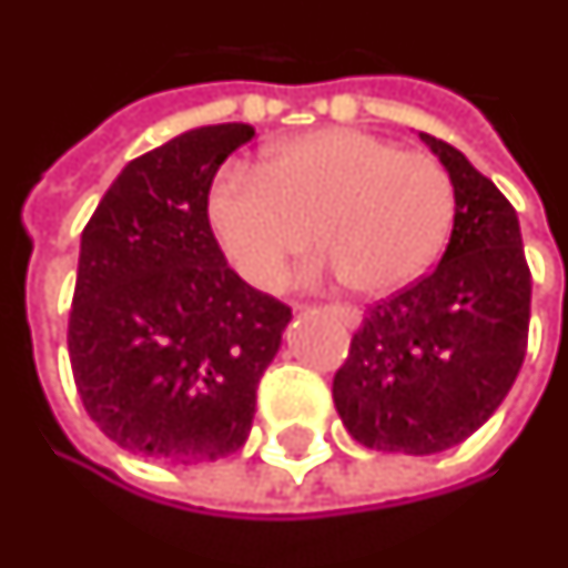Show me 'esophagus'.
I'll return each instance as SVG.
<instances>
[{"label":"esophagus","mask_w":568,"mask_h":568,"mask_svg":"<svg viewBox=\"0 0 568 568\" xmlns=\"http://www.w3.org/2000/svg\"><path fill=\"white\" fill-rule=\"evenodd\" d=\"M295 307H304V304H295ZM332 311L338 313L341 323L347 325V328H356V325L363 323V311L353 307V304H332Z\"/></svg>","instance_id":"1"}]
</instances>
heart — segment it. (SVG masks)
<instances>
[{"label": "heart", "instance_id": "b5f03b06", "mask_svg": "<svg viewBox=\"0 0 568 568\" xmlns=\"http://www.w3.org/2000/svg\"><path fill=\"white\" fill-rule=\"evenodd\" d=\"M205 217L230 267L255 288H280L320 224V243L332 248V267L347 285L387 295L439 257L455 184L430 153L368 132L320 129L273 146L264 169H221Z\"/></svg>", "mask_w": 568, "mask_h": 568}]
</instances>
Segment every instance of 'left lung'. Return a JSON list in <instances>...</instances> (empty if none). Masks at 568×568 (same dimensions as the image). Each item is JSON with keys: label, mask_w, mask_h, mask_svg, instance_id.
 <instances>
[{"label": "left lung", "mask_w": 568, "mask_h": 568, "mask_svg": "<svg viewBox=\"0 0 568 568\" xmlns=\"http://www.w3.org/2000/svg\"><path fill=\"white\" fill-rule=\"evenodd\" d=\"M422 141L455 184L449 245L427 276L366 313L332 381L353 439L406 455L452 449L489 422L526 359L532 304L514 205L462 150Z\"/></svg>", "instance_id": "obj_1"}]
</instances>
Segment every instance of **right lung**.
<instances>
[{
	"label": "right lung",
	"instance_id": "add662e5",
	"mask_svg": "<svg viewBox=\"0 0 568 568\" xmlns=\"http://www.w3.org/2000/svg\"><path fill=\"white\" fill-rule=\"evenodd\" d=\"M252 138L243 122L178 134L129 162L82 230L70 366L91 422L134 455L217 462L252 430L292 307L230 271L205 217Z\"/></svg>",
	"mask_w": 568,
	"mask_h": 568
}]
</instances>
